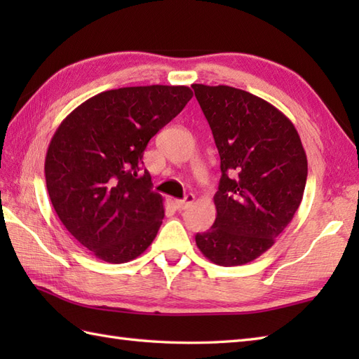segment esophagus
<instances>
[{"label": "esophagus", "mask_w": 359, "mask_h": 359, "mask_svg": "<svg viewBox=\"0 0 359 359\" xmlns=\"http://www.w3.org/2000/svg\"><path fill=\"white\" fill-rule=\"evenodd\" d=\"M194 202V194H187L185 196V199H182V201H175L174 203H175V208L177 210H185V208H188L189 205H191Z\"/></svg>", "instance_id": "obj_1"}]
</instances>
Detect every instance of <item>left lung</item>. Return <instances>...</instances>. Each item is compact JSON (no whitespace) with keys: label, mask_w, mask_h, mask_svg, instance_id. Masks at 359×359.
<instances>
[{"label":"left lung","mask_w":359,"mask_h":359,"mask_svg":"<svg viewBox=\"0 0 359 359\" xmlns=\"http://www.w3.org/2000/svg\"><path fill=\"white\" fill-rule=\"evenodd\" d=\"M220 156L216 220L197 233L202 255L243 265L273 247L304 196L307 156L294 125L264 98L231 86L191 85Z\"/></svg>","instance_id":"left-lung-1"}]
</instances>
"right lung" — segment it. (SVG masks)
Here are the masks:
<instances>
[{
	"label": "right lung",
	"mask_w": 359,
	"mask_h": 359,
	"mask_svg": "<svg viewBox=\"0 0 359 359\" xmlns=\"http://www.w3.org/2000/svg\"><path fill=\"white\" fill-rule=\"evenodd\" d=\"M188 86H131L90 97L52 135L46 187L79 243L109 264L139 257L165 216L143 171L148 142L191 100Z\"/></svg>",
	"instance_id": "obj_1"
}]
</instances>
